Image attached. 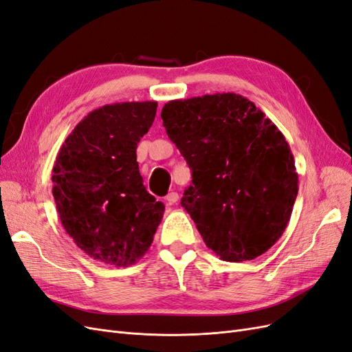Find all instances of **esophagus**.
<instances>
[{"instance_id": "obj_1", "label": "esophagus", "mask_w": 352, "mask_h": 352, "mask_svg": "<svg viewBox=\"0 0 352 352\" xmlns=\"http://www.w3.org/2000/svg\"><path fill=\"white\" fill-rule=\"evenodd\" d=\"M164 201H166L167 206H173V204H176V202L179 201V194L177 192H168L166 195Z\"/></svg>"}]
</instances>
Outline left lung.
Instances as JSON below:
<instances>
[{"label": "left lung", "mask_w": 352, "mask_h": 352, "mask_svg": "<svg viewBox=\"0 0 352 352\" xmlns=\"http://www.w3.org/2000/svg\"><path fill=\"white\" fill-rule=\"evenodd\" d=\"M162 119L192 170L180 204L207 247L230 263L273 247L298 194L295 160L278 126L233 92L172 100Z\"/></svg>", "instance_id": "left-lung-1"}]
</instances>
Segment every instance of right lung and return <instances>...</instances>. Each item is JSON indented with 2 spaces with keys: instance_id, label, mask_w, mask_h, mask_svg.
I'll list each match as a JSON object with an SVG mask.
<instances>
[{
  "instance_id": "add662e5",
  "label": "right lung",
  "mask_w": 352,
  "mask_h": 352,
  "mask_svg": "<svg viewBox=\"0 0 352 352\" xmlns=\"http://www.w3.org/2000/svg\"><path fill=\"white\" fill-rule=\"evenodd\" d=\"M157 101L107 104L83 117L52 167L63 228L94 260L127 267L150 250L164 204L146 192L136 148Z\"/></svg>"
}]
</instances>
